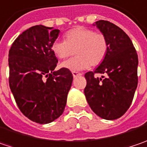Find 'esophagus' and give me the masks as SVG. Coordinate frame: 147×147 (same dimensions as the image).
<instances>
[{
    "mask_svg": "<svg viewBox=\"0 0 147 147\" xmlns=\"http://www.w3.org/2000/svg\"><path fill=\"white\" fill-rule=\"evenodd\" d=\"M72 74H73V76H74V78L82 75V74H81V73H78V72H76V71H73V72H72Z\"/></svg>",
    "mask_w": 147,
    "mask_h": 147,
    "instance_id": "esophagus-1",
    "label": "esophagus"
}]
</instances>
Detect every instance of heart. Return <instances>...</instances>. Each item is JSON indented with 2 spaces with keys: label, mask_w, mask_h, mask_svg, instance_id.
<instances>
[{
  "label": "heart",
  "mask_w": 147,
  "mask_h": 147,
  "mask_svg": "<svg viewBox=\"0 0 147 147\" xmlns=\"http://www.w3.org/2000/svg\"><path fill=\"white\" fill-rule=\"evenodd\" d=\"M65 40H56L52 44L55 55L64 59L77 54V56L62 63L63 68L73 71L98 66L105 59L108 52V42L102 33L93 30L78 26L67 31Z\"/></svg>",
  "instance_id": "obj_1"
}]
</instances>
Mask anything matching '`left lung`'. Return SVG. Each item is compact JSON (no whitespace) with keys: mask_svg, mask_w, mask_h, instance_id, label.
<instances>
[{"mask_svg":"<svg viewBox=\"0 0 147 147\" xmlns=\"http://www.w3.org/2000/svg\"><path fill=\"white\" fill-rule=\"evenodd\" d=\"M95 25L106 36L108 52L95 69L84 75V94L88 105L100 117L115 120L121 117L131 106L138 84V56L136 49L121 28L107 20ZM96 73L105 76L98 79Z\"/></svg>","mask_w":147,"mask_h":147,"instance_id":"obj_1","label":"left lung"}]
</instances>
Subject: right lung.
Returning <instances> with one entry per match:
<instances>
[{"mask_svg":"<svg viewBox=\"0 0 147 147\" xmlns=\"http://www.w3.org/2000/svg\"><path fill=\"white\" fill-rule=\"evenodd\" d=\"M59 30L34 26L20 34L9 51V85L20 112L40 124L55 121L63 113L73 74L62 68L52 44Z\"/></svg>","mask_w":147,"mask_h":147,"instance_id":"add662e5","label":"right lung"}]
</instances>
